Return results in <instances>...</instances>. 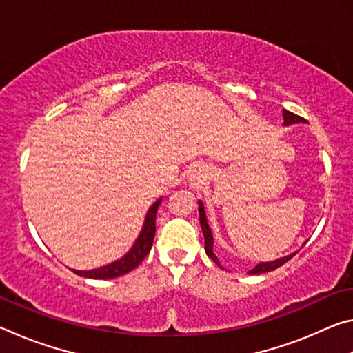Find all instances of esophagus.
Returning a JSON list of instances; mask_svg holds the SVG:
<instances>
[{
	"instance_id": "obj_1",
	"label": "esophagus",
	"mask_w": 353,
	"mask_h": 353,
	"mask_svg": "<svg viewBox=\"0 0 353 353\" xmlns=\"http://www.w3.org/2000/svg\"><path fill=\"white\" fill-rule=\"evenodd\" d=\"M205 177H207L205 170L202 168V166H194V168L191 170L188 174V182L193 188H199L201 183L205 181Z\"/></svg>"
}]
</instances>
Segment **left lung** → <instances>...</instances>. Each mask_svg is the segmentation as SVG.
I'll list each match as a JSON object with an SVG mask.
<instances>
[{
    "mask_svg": "<svg viewBox=\"0 0 353 353\" xmlns=\"http://www.w3.org/2000/svg\"><path fill=\"white\" fill-rule=\"evenodd\" d=\"M283 119H285V121H283L285 126H290V124H296V123H307L305 118L299 117V115H296V113L288 112V110H283ZM199 223H201V227H202V234H204V238H205V254L210 256V259L221 268L218 256L214 255V252H213V235H212L210 225H208V223H207V216H205V210H204V204H202V201H199ZM294 255H296V252L286 255V256H282V259H277L274 261L259 263V265H256L255 268H252V270L248 271V274H265V272L274 271L282 265H285V263L291 260Z\"/></svg>",
    "mask_w": 353,
    "mask_h": 353,
    "instance_id": "left-lung-1",
    "label": "left lung"
}]
</instances>
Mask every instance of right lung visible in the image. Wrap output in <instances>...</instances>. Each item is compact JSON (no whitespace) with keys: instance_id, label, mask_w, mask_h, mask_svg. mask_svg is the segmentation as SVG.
<instances>
[{"instance_id":"obj_1","label":"right lung","mask_w":353,"mask_h":353,"mask_svg":"<svg viewBox=\"0 0 353 353\" xmlns=\"http://www.w3.org/2000/svg\"><path fill=\"white\" fill-rule=\"evenodd\" d=\"M160 202H162V198L155 201L154 204L149 207L140 235L126 255H123L121 259H118L113 263H109V265L97 268V270H90V271L71 270V271L81 277L107 280V279H115L119 276H124V274H128L129 271L135 270V268L145 260V256L149 254V250L152 248V241L155 235V214H157V208L160 205Z\"/></svg>"}]
</instances>
